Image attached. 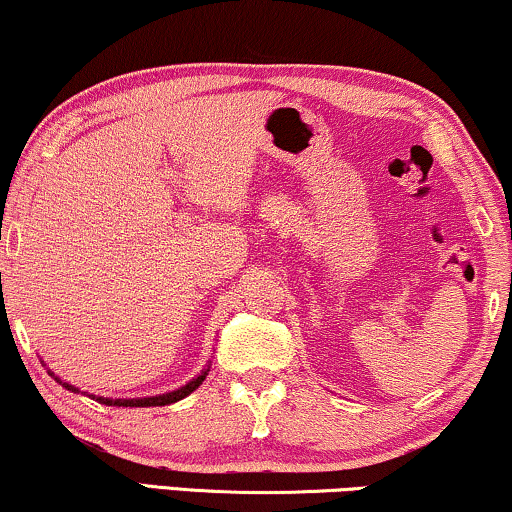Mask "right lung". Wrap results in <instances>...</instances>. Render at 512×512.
Segmentation results:
<instances>
[{
	"instance_id": "obj_1",
	"label": "right lung",
	"mask_w": 512,
	"mask_h": 512,
	"mask_svg": "<svg viewBox=\"0 0 512 512\" xmlns=\"http://www.w3.org/2000/svg\"><path fill=\"white\" fill-rule=\"evenodd\" d=\"M208 371H211V366H206L204 371H201V376H197V378H192L190 383L187 385H183L181 390H174V392H167V394H160V397H143V399H109V397H92V399H97L99 403H106V406H129V408H148V406H169V403H176V401H181V399H185L187 394H192L194 390H197V387L204 383L206 380V376H208ZM50 376H53L57 383H60L62 387H67V390H71V392H78V387H74V385H69V383H62L60 378L55 376L53 371H48Z\"/></svg>"
}]
</instances>
